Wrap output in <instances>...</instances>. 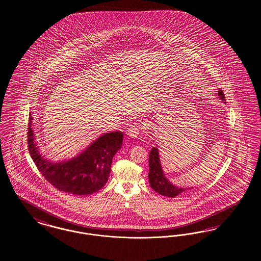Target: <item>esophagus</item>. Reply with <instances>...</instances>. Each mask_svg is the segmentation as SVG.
I'll return each mask as SVG.
<instances>
[{
    "instance_id": "esophagus-1",
    "label": "esophagus",
    "mask_w": 261,
    "mask_h": 261,
    "mask_svg": "<svg viewBox=\"0 0 261 261\" xmlns=\"http://www.w3.org/2000/svg\"><path fill=\"white\" fill-rule=\"evenodd\" d=\"M140 133V128L136 125H131L130 128H128L127 130V135L130 138H137L139 136Z\"/></svg>"
}]
</instances>
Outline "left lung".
Wrapping results in <instances>:
<instances>
[{
    "label": "left lung",
    "instance_id": "obj_1",
    "mask_svg": "<svg viewBox=\"0 0 261 261\" xmlns=\"http://www.w3.org/2000/svg\"><path fill=\"white\" fill-rule=\"evenodd\" d=\"M218 96L221 101H225V96L221 90L218 91ZM149 185L152 190L156 193L164 197H177L181 195L183 192L190 190L192 188H182V187L175 186L171 183L167 177L165 176L164 171L162 169L160 152L158 147H152L149 154Z\"/></svg>",
    "mask_w": 261,
    "mask_h": 261
}]
</instances>
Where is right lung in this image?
Instances as JSON below:
<instances>
[{"label": "right lung", "instance_id": "right-lung-1", "mask_svg": "<svg viewBox=\"0 0 261 261\" xmlns=\"http://www.w3.org/2000/svg\"><path fill=\"white\" fill-rule=\"evenodd\" d=\"M33 116V113L29 114L28 148L33 162L47 181L58 190L75 196L91 195L106 185L112 159L122 146L123 132L103 133L73 158L51 162L38 146Z\"/></svg>", "mask_w": 261, "mask_h": 261}]
</instances>
